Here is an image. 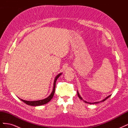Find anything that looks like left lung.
<instances>
[{
	"mask_svg": "<svg viewBox=\"0 0 128 128\" xmlns=\"http://www.w3.org/2000/svg\"><path fill=\"white\" fill-rule=\"evenodd\" d=\"M77 95H78V96L79 98H80V100H83V99L82 98V97H81V96H80V95L79 94V93H78V92L77 91ZM110 96V95L108 96H107V97H106L105 99H104V100H102V101H101V102H104V101H105V100H106L107 99H108V98H109ZM83 101H84L85 102H86V103H88V104H98V103H99V102H94V103H91V102H87L84 101V100H83Z\"/></svg>",
	"mask_w": 128,
	"mask_h": 128,
	"instance_id": "obj_1",
	"label": "left lung"
}]
</instances>
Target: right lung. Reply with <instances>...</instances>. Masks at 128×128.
I'll list each match as a JSON object with an SVG mask.
<instances>
[{
  "label": "right lung",
  "instance_id": "add662e5",
  "mask_svg": "<svg viewBox=\"0 0 128 128\" xmlns=\"http://www.w3.org/2000/svg\"><path fill=\"white\" fill-rule=\"evenodd\" d=\"M61 75V73L59 74L54 80V86H53V91L51 93V94H50L48 98H46L44 99H42V100H37V101H26V100H24L23 99H21V100L23 102H24V103H26V104H28V105L30 106H40V105H42V104H47L48 102L50 100H51L53 96H54V92H55V88H56V81L57 80V79L59 78V77Z\"/></svg>",
  "mask_w": 128,
  "mask_h": 128
}]
</instances>
